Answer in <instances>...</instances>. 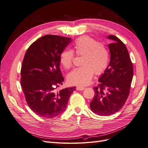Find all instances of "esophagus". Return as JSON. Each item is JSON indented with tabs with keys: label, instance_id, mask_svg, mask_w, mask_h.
Listing matches in <instances>:
<instances>
[{
	"label": "esophagus",
	"instance_id": "obj_1",
	"mask_svg": "<svg viewBox=\"0 0 148 148\" xmlns=\"http://www.w3.org/2000/svg\"><path fill=\"white\" fill-rule=\"evenodd\" d=\"M85 88L83 87V86H77V90H79V91H82V90H83Z\"/></svg>",
	"mask_w": 148,
	"mask_h": 148
}]
</instances>
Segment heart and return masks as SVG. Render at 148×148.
Instances as JSON below:
<instances>
[{"mask_svg":"<svg viewBox=\"0 0 148 148\" xmlns=\"http://www.w3.org/2000/svg\"><path fill=\"white\" fill-rule=\"evenodd\" d=\"M73 51H63L60 55L61 65L67 69L72 68L74 53L82 56L81 66L75 69L68 75V81L74 85H86L91 82L92 76L103 73L110 62V53L104 43L98 42L94 38L83 36L76 39L73 45Z\"/></svg>","mask_w":148,"mask_h":148,"instance_id":"heart-1","label":"heart"}]
</instances>
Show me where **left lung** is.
Returning <instances> with one entry per match:
<instances>
[{
	"label": "left lung",
	"mask_w": 148,
	"mask_h": 148,
	"mask_svg": "<svg viewBox=\"0 0 148 148\" xmlns=\"http://www.w3.org/2000/svg\"><path fill=\"white\" fill-rule=\"evenodd\" d=\"M111 60L100 83L94 87L95 95L90 103L92 111L101 116L111 115L123 106L129 96L133 77V66L125 45L114 35L108 37Z\"/></svg>",
	"instance_id": "obj_1"
}]
</instances>
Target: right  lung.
Returning <instances> with one entry per match:
<instances>
[{
  "label": "right lung",
  "mask_w": 148,
  "mask_h": 148,
  "mask_svg": "<svg viewBox=\"0 0 148 148\" xmlns=\"http://www.w3.org/2000/svg\"><path fill=\"white\" fill-rule=\"evenodd\" d=\"M71 38L45 35L33 42L25 54L21 83L27 105L36 115L51 119L66 108L75 86L57 91L64 77L60 69V55Z\"/></svg>",
  "instance_id": "obj_1"
}]
</instances>
